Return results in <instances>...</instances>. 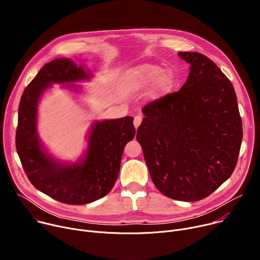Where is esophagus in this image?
<instances>
[{"instance_id": "esophagus-1", "label": "esophagus", "mask_w": 260, "mask_h": 260, "mask_svg": "<svg viewBox=\"0 0 260 260\" xmlns=\"http://www.w3.org/2000/svg\"><path fill=\"white\" fill-rule=\"evenodd\" d=\"M142 116L141 115H137V116H135V119H134V125H135V127L136 128H138L139 127V125L141 124V122H142Z\"/></svg>"}]
</instances>
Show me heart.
I'll use <instances>...</instances> for the list:
<instances>
[{
	"label": "heart",
	"instance_id": "obj_1",
	"mask_svg": "<svg viewBox=\"0 0 260 260\" xmlns=\"http://www.w3.org/2000/svg\"><path fill=\"white\" fill-rule=\"evenodd\" d=\"M155 82L154 96L166 93L173 84V74L171 71H164L156 64L141 63L131 69L124 77V85L129 91L143 90Z\"/></svg>",
	"mask_w": 260,
	"mask_h": 260
}]
</instances>
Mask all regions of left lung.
Listing matches in <instances>:
<instances>
[{
  "label": "left lung",
  "instance_id": "1",
  "mask_svg": "<svg viewBox=\"0 0 260 260\" xmlns=\"http://www.w3.org/2000/svg\"><path fill=\"white\" fill-rule=\"evenodd\" d=\"M178 54L190 63L188 79L143 108L137 140L156 188L196 202L232 176L243 126L235 88L215 62L199 52Z\"/></svg>",
  "mask_w": 260,
  "mask_h": 260
}]
</instances>
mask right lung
Here are the masks:
<instances>
[{"label": "right lung", "instance_id": "1", "mask_svg": "<svg viewBox=\"0 0 260 260\" xmlns=\"http://www.w3.org/2000/svg\"><path fill=\"white\" fill-rule=\"evenodd\" d=\"M89 78V74L69 58L46 63L25 87L18 107L16 150L26 177L41 192L68 205H85L107 196L117 180L121 156L135 137L134 118L126 116L95 122L81 164L63 166L43 150L37 136V107L50 83Z\"/></svg>", "mask_w": 260, "mask_h": 260}]
</instances>
